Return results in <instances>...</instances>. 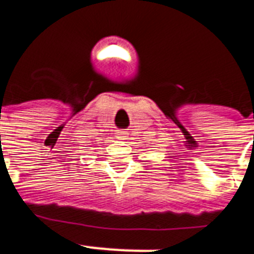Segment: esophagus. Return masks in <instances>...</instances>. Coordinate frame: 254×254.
I'll list each match as a JSON object with an SVG mask.
<instances>
[{
	"label": "esophagus",
	"instance_id": "1",
	"mask_svg": "<svg viewBox=\"0 0 254 254\" xmlns=\"http://www.w3.org/2000/svg\"><path fill=\"white\" fill-rule=\"evenodd\" d=\"M117 139L120 141H125V139H129V131L127 130H117Z\"/></svg>",
	"mask_w": 254,
	"mask_h": 254
}]
</instances>
